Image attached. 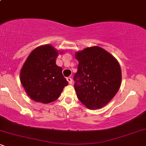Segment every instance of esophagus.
I'll use <instances>...</instances> for the list:
<instances>
[{"label":"esophagus","instance_id":"esophagus-1","mask_svg":"<svg viewBox=\"0 0 146 146\" xmlns=\"http://www.w3.org/2000/svg\"><path fill=\"white\" fill-rule=\"evenodd\" d=\"M66 80H67L68 82V84H71L73 83V80H72L71 78H66Z\"/></svg>","mask_w":146,"mask_h":146}]
</instances>
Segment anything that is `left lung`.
Masks as SVG:
<instances>
[{
	"label": "left lung",
	"instance_id": "obj_1",
	"mask_svg": "<svg viewBox=\"0 0 146 146\" xmlns=\"http://www.w3.org/2000/svg\"><path fill=\"white\" fill-rule=\"evenodd\" d=\"M78 71L73 80L77 96L90 109L106 106L117 94L121 83L117 60L100 46H92L75 53Z\"/></svg>",
	"mask_w": 146,
	"mask_h": 146
}]
</instances>
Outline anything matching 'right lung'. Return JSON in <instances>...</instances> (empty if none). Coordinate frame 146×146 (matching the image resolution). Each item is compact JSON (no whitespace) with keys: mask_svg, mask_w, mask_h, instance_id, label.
Here are the masks:
<instances>
[{"mask_svg":"<svg viewBox=\"0 0 146 146\" xmlns=\"http://www.w3.org/2000/svg\"><path fill=\"white\" fill-rule=\"evenodd\" d=\"M58 51L50 44L35 48L23 64L21 82L27 94L35 102L48 104L59 98L68 84L62 69L56 64Z\"/></svg>","mask_w":146,"mask_h":146,"instance_id":"add662e5","label":"right lung"}]
</instances>
